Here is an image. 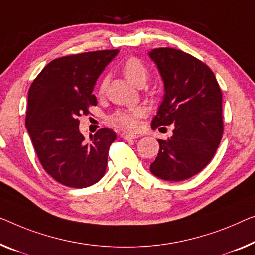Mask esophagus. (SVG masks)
Wrapping results in <instances>:
<instances>
[{
    "label": "esophagus",
    "instance_id": "34e87169",
    "mask_svg": "<svg viewBox=\"0 0 255 255\" xmlns=\"http://www.w3.org/2000/svg\"><path fill=\"white\" fill-rule=\"evenodd\" d=\"M120 136H121V138H124V139H126V140L135 139V138H137V137H138V136H136V135H131V134H127V132H123V134H121Z\"/></svg>",
    "mask_w": 255,
    "mask_h": 255
}]
</instances>
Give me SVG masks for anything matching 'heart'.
I'll use <instances>...</instances> for the list:
<instances>
[{"mask_svg": "<svg viewBox=\"0 0 255 255\" xmlns=\"http://www.w3.org/2000/svg\"><path fill=\"white\" fill-rule=\"evenodd\" d=\"M121 72L132 86L142 87L146 82L149 71L147 67L137 58H128L121 66ZM106 90V80L101 82L98 94L103 95ZM143 115V110L139 108L118 111L111 117V123L128 130H135L138 126V118Z\"/></svg>", "mask_w": 255, "mask_h": 255, "instance_id": "obj_1", "label": "heart"}]
</instances>
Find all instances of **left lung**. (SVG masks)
Wrapping results in <instances>:
<instances>
[{
    "label": "left lung",
    "mask_w": 255,
    "mask_h": 255,
    "mask_svg": "<svg viewBox=\"0 0 255 255\" xmlns=\"http://www.w3.org/2000/svg\"><path fill=\"white\" fill-rule=\"evenodd\" d=\"M149 56L165 87L151 127L174 125L172 137L158 139L160 149L150 170L165 181L187 180L208 165L221 142V89L211 68L187 52L158 48Z\"/></svg>",
    "instance_id": "left-lung-1"
}]
</instances>
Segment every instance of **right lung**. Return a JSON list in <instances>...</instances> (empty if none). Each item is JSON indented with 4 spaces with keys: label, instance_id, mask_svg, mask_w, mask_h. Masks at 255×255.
Listing matches in <instances>:
<instances>
[{
    "label": "right lung",
    "instance_id": "add662e5",
    "mask_svg": "<svg viewBox=\"0 0 255 255\" xmlns=\"http://www.w3.org/2000/svg\"><path fill=\"white\" fill-rule=\"evenodd\" d=\"M118 52L100 50L54 59L29 87L26 128L45 172L66 187H90L105 173L116 132L102 128L86 140L78 118L97 104L94 86Z\"/></svg>",
    "mask_w": 255,
    "mask_h": 255
}]
</instances>
